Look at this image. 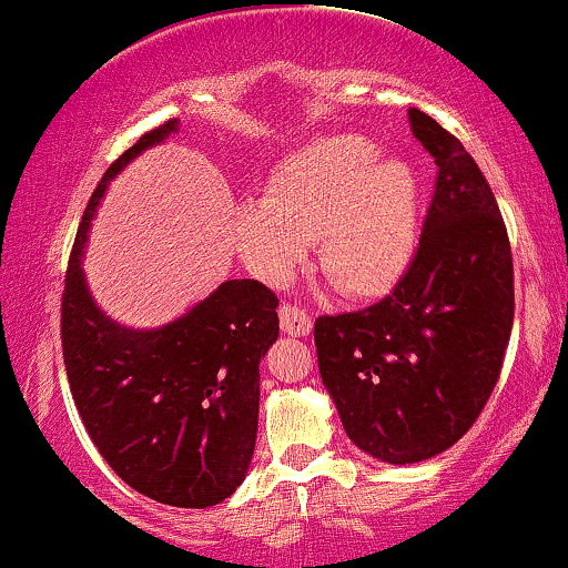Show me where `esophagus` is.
<instances>
[{
	"label": "esophagus",
	"mask_w": 568,
	"mask_h": 568,
	"mask_svg": "<svg viewBox=\"0 0 568 568\" xmlns=\"http://www.w3.org/2000/svg\"><path fill=\"white\" fill-rule=\"evenodd\" d=\"M278 323H282V331L286 335H294V338H304V335L312 333V317L304 310L294 307V304H284L278 310Z\"/></svg>",
	"instance_id": "1"
}]
</instances>
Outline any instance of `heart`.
I'll list each match as a JSON object with an SVG mask.
<instances>
[{
    "instance_id": "1",
    "label": "heart",
    "mask_w": 568,
    "mask_h": 568,
    "mask_svg": "<svg viewBox=\"0 0 568 568\" xmlns=\"http://www.w3.org/2000/svg\"><path fill=\"white\" fill-rule=\"evenodd\" d=\"M420 189L397 155L374 159L361 138H323L266 179L261 202L233 212V241L251 274L282 286L315 243L317 266L348 300H379L402 282L417 245Z\"/></svg>"
}]
</instances>
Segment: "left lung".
Segmentation results:
<instances>
[{
  "label": "left lung",
  "mask_w": 568,
  "mask_h": 568,
  "mask_svg": "<svg viewBox=\"0 0 568 568\" xmlns=\"http://www.w3.org/2000/svg\"><path fill=\"white\" fill-rule=\"evenodd\" d=\"M438 179L420 245L389 297L315 323L317 364L348 438L386 464L454 446L499 379L513 333L507 227L456 135L409 106Z\"/></svg>",
  "instance_id": "8db88e82"
}]
</instances>
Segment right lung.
I'll return each mask as SVG.
<instances>
[{"instance_id":"add662e5","label":"right lung","mask_w":568,"mask_h":568,"mask_svg":"<svg viewBox=\"0 0 568 568\" xmlns=\"http://www.w3.org/2000/svg\"><path fill=\"white\" fill-rule=\"evenodd\" d=\"M169 120L106 169L81 217L61 302L63 364L89 438L122 481L171 507H212L241 487L256 448L258 364L278 338V300L256 278H230L155 331L118 325L89 294L81 256L106 184Z\"/></svg>"}]
</instances>
